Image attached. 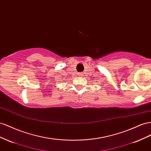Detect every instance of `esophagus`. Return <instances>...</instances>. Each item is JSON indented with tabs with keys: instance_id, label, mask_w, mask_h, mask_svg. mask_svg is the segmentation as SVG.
Listing matches in <instances>:
<instances>
[{
	"instance_id": "esophagus-1",
	"label": "esophagus",
	"mask_w": 151,
	"mask_h": 151,
	"mask_svg": "<svg viewBox=\"0 0 151 151\" xmlns=\"http://www.w3.org/2000/svg\"><path fill=\"white\" fill-rule=\"evenodd\" d=\"M83 73H80V76H82L83 75Z\"/></svg>"
}]
</instances>
